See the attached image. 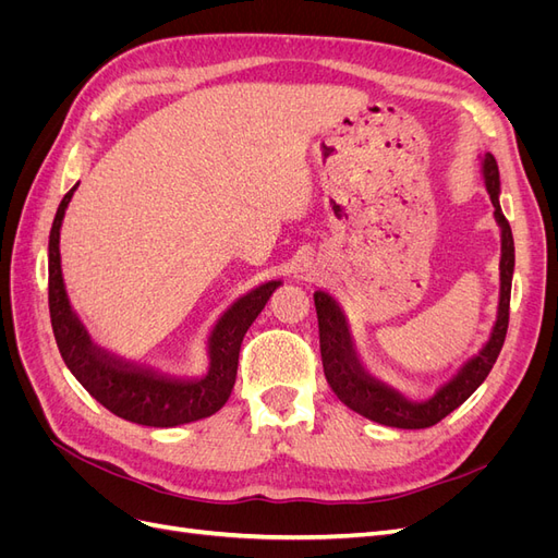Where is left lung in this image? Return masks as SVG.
Listing matches in <instances>:
<instances>
[{
  "label": "left lung",
  "instance_id": "left-lung-1",
  "mask_svg": "<svg viewBox=\"0 0 558 558\" xmlns=\"http://www.w3.org/2000/svg\"><path fill=\"white\" fill-rule=\"evenodd\" d=\"M482 172L488 197H492L494 216L502 232V256H500V302H498V318L492 330V337L484 349L472 356L451 381H447L440 391L428 400H408L396 388L369 377L349 335L347 318L337 302L324 293H314L316 318H318V342H320V361H324V373L332 388V393L340 398L349 410L363 414L377 424L391 428H430L437 421H442L456 408L477 391V386L492 373V367L502 349L505 335H508L510 324V293H512V272H514V240L508 218L500 209V177L498 162L492 154H486L482 160Z\"/></svg>",
  "mask_w": 558,
  "mask_h": 558
}]
</instances>
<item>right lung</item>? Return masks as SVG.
Returning a JSON list of instances; mask_svg holds the SVG:
<instances>
[{
	"instance_id": "1",
	"label": "right lung",
	"mask_w": 558,
	"mask_h": 558,
	"mask_svg": "<svg viewBox=\"0 0 558 558\" xmlns=\"http://www.w3.org/2000/svg\"><path fill=\"white\" fill-rule=\"evenodd\" d=\"M78 183L60 202L48 238V310L60 356L78 384L109 412L140 426L172 428L211 416L226 404L238 377L240 347L248 326L281 281L253 289L216 320L209 335V373L202 379L162 377L154 369L97 349L66 300L60 267V226Z\"/></svg>"
}]
</instances>
